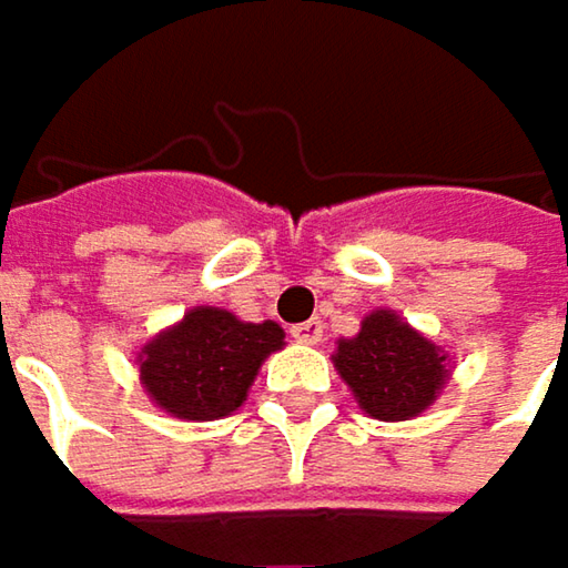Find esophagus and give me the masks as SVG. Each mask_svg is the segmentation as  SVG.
I'll list each match as a JSON object with an SVG mask.
<instances>
[{
    "label": "esophagus",
    "instance_id": "1",
    "mask_svg": "<svg viewBox=\"0 0 568 568\" xmlns=\"http://www.w3.org/2000/svg\"><path fill=\"white\" fill-rule=\"evenodd\" d=\"M291 337L301 341V344H317V341L324 337V324H321L317 317H314V321H304V324L291 327Z\"/></svg>",
    "mask_w": 568,
    "mask_h": 568
}]
</instances>
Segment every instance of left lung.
Returning a JSON list of instances; mask_svg holds the SVG:
<instances>
[{"instance_id":"1","label":"left lung","mask_w":568,"mask_h":568,"mask_svg":"<svg viewBox=\"0 0 568 568\" xmlns=\"http://www.w3.org/2000/svg\"><path fill=\"white\" fill-rule=\"evenodd\" d=\"M334 364L357 404L377 420H410L436 400L446 354L390 311H377L361 334L337 344Z\"/></svg>"}]
</instances>
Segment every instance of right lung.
Wrapping results in <instances>:
<instances>
[{"label":"right lung","mask_w":568,"mask_h":568,"mask_svg":"<svg viewBox=\"0 0 568 568\" xmlns=\"http://www.w3.org/2000/svg\"><path fill=\"white\" fill-rule=\"evenodd\" d=\"M281 344L274 321L244 324L221 307H194L144 347L142 384L181 420H217L244 404L261 361Z\"/></svg>","instance_id":"1"}]
</instances>
